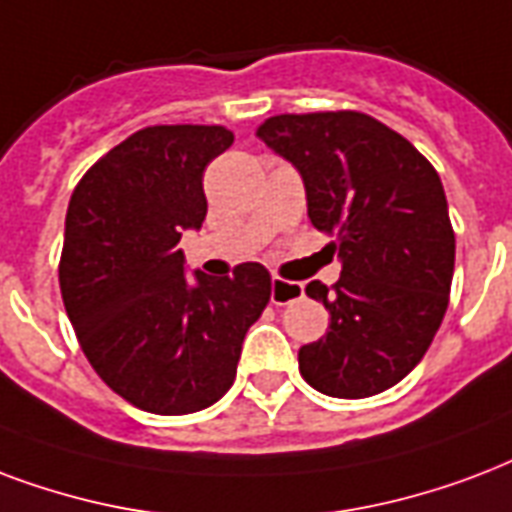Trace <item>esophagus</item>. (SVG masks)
<instances>
[{"label": "esophagus", "instance_id": "1", "mask_svg": "<svg viewBox=\"0 0 512 512\" xmlns=\"http://www.w3.org/2000/svg\"><path fill=\"white\" fill-rule=\"evenodd\" d=\"M300 295H303V284L284 282L279 276L271 279V303H276V306H287L292 300H298Z\"/></svg>", "mask_w": 512, "mask_h": 512}]
</instances>
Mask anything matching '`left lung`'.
Here are the masks:
<instances>
[{
    "mask_svg": "<svg viewBox=\"0 0 512 512\" xmlns=\"http://www.w3.org/2000/svg\"><path fill=\"white\" fill-rule=\"evenodd\" d=\"M257 136L300 171L311 225L341 257L333 290L306 287L330 327L300 346V376L330 397L378 395L419 365L446 317L456 241L438 171L351 109L268 117Z\"/></svg>",
    "mask_w": 512,
    "mask_h": 512,
    "instance_id": "left-lung-1",
    "label": "left lung"
}]
</instances>
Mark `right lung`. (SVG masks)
Wrapping results in <instances>:
<instances>
[{
    "label": "right lung",
    "mask_w": 512,
    "mask_h": 512,
    "mask_svg": "<svg viewBox=\"0 0 512 512\" xmlns=\"http://www.w3.org/2000/svg\"><path fill=\"white\" fill-rule=\"evenodd\" d=\"M233 144L225 126H150L93 163L66 212L58 282L104 384L161 416L204 411L236 378L241 343L271 300V273L185 279L177 249L206 217L204 171Z\"/></svg>",
    "instance_id": "1"
}]
</instances>
